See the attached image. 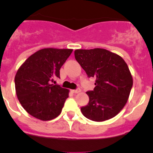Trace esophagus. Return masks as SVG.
Returning <instances> with one entry per match:
<instances>
[{
  "instance_id": "esophagus-1",
  "label": "esophagus",
  "mask_w": 153,
  "mask_h": 153,
  "mask_svg": "<svg viewBox=\"0 0 153 153\" xmlns=\"http://www.w3.org/2000/svg\"><path fill=\"white\" fill-rule=\"evenodd\" d=\"M73 91V93H80V89H76V90H72Z\"/></svg>"
}]
</instances>
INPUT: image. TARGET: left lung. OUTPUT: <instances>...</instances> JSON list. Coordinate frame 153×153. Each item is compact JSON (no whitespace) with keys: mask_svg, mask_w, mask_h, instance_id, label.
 I'll list each match as a JSON object with an SVG mask.
<instances>
[{"mask_svg":"<svg viewBox=\"0 0 153 153\" xmlns=\"http://www.w3.org/2000/svg\"><path fill=\"white\" fill-rule=\"evenodd\" d=\"M74 55L89 77L96 78L95 88L86 92L88 104L81 107L83 116L96 122L116 117L127 102L133 83L125 60L102 48L76 50Z\"/></svg>","mask_w":153,"mask_h":153,"instance_id":"1","label":"left lung"}]
</instances>
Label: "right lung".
Here are the masks:
<instances>
[{
	"label": "right lung",
	"mask_w": 153,
	"mask_h": 153,
	"mask_svg": "<svg viewBox=\"0 0 153 153\" xmlns=\"http://www.w3.org/2000/svg\"><path fill=\"white\" fill-rule=\"evenodd\" d=\"M72 49L44 48L30 56L17 70L14 78L16 94L24 109L43 121L60 114L69 97V90L54 85L60 70ZM55 82V81H54Z\"/></svg>",
	"instance_id": "right-lung-1"
}]
</instances>
